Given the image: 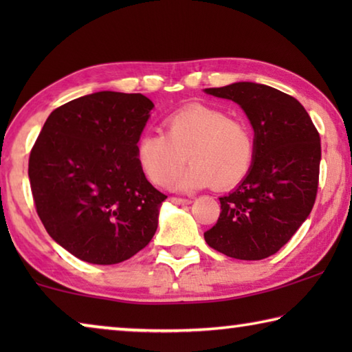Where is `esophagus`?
Wrapping results in <instances>:
<instances>
[{
  "label": "esophagus",
  "mask_w": 352,
  "mask_h": 352,
  "mask_svg": "<svg viewBox=\"0 0 352 352\" xmlns=\"http://www.w3.org/2000/svg\"><path fill=\"white\" fill-rule=\"evenodd\" d=\"M170 201L175 205H189L190 199H183V197H170Z\"/></svg>",
  "instance_id": "esophagus-1"
}]
</instances>
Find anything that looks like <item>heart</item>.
Returning <instances> with one entry per match:
<instances>
[{"mask_svg":"<svg viewBox=\"0 0 352 352\" xmlns=\"http://www.w3.org/2000/svg\"><path fill=\"white\" fill-rule=\"evenodd\" d=\"M254 130L245 119L206 105H188L164 119L163 133H147L136 147L142 172L158 186H169L184 163L178 188H234L254 163Z\"/></svg>","mask_w":352,"mask_h":352,"instance_id":"obj_1","label":"heart"}]
</instances>
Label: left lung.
Returning <instances> with one entry per match:
<instances>
[{"mask_svg": "<svg viewBox=\"0 0 352 352\" xmlns=\"http://www.w3.org/2000/svg\"><path fill=\"white\" fill-rule=\"evenodd\" d=\"M205 91L239 104L256 138L252 169L233 192L219 199L222 211L205 241L234 259L269 258L314 208L321 160L318 130L305 107L276 88L237 82Z\"/></svg>", "mask_w": 352, "mask_h": 352, "instance_id": "left-lung-1", "label": "left lung"}]
</instances>
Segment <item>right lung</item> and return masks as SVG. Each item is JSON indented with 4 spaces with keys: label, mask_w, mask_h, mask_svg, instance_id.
Here are the masks:
<instances>
[{
    "label": "right lung",
    "mask_w": 352,
    "mask_h": 352,
    "mask_svg": "<svg viewBox=\"0 0 352 352\" xmlns=\"http://www.w3.org/2000/svg\"><path fill=\"white\" fill-rule=\"evenodd\" d=\"M153 102L141 93L99 91L58 107L29 155V182L41 223L71 254L118 264L144 248L168 195L136 158Z\"/></svg>",
    "instance_id": "1"
}]
</instances>
